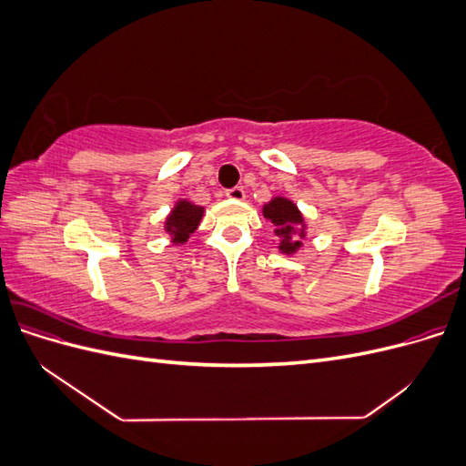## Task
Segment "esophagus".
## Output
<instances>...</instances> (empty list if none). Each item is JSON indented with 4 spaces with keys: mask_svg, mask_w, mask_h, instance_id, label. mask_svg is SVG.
<instances>
[{
    "mask_svg": "<svg viewBox=\"0 0 466 466\" xmlns=\"http://www.w3.org/2000/svg\"><path fill=\"white\" fill-rule=\"evenodd\" d=\"M225 196L231 200H245V190L241 187H233L225 190Z\"/></svg>",
    "mask_w": 466,
    "mask_h": 466,
    "instance_id": "1",
    "label": "esophagus"
}]
</instances>
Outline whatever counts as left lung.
<instances>
[{
    "label": "left lung",
    "instance_id": "left-lung-1",
    "mask_svg": "<svg viewBox=\"0 0 466 466\" xmlns=\"http://www.w3.org/2000/svg\"><path fill=\"white\" fill-rule=\"evenodd\" d=\"M264 218L270 219L276 225L278 235H284V241L279 243L281 252L291 255V252H295L301 247L299 238L305 237L303 216L299 214L298 206L293 202H289L288 198H274L272 202H268L264 206ZM295 227L299 229L295 230Z\"/></svg>",
    "mask_w": 466,
    "mask_h": 466
}]
</instances>
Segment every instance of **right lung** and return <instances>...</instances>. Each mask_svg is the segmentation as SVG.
<instances>
[{
  "label": "right lung",
  "mask_w": 466,
  "mask_h": 466,
  "mask_svg": "<svg viewBox=\"0 0 466 466\" xmlns=\"http://www.w3.org/2000/svg\"><path fill=\"white\" fill-rule=\"evenodd\" d=\"M202 214H204V208L194 206L187 200H180L171 211V216L167 218V223H165L167 233L173 237L175 243H185L190 237V233H194L196 228H198Z\"/></svg>",
  "instance_id": "obj_1"
}]
</instances>
